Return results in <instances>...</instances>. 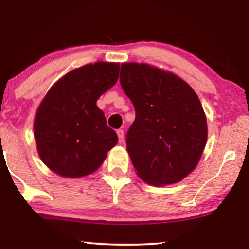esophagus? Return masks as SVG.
<instances>
[{
  "label": "esophagus",
  "instance_id": "34e87169",
  "mask_svg": "<svg viewBox=\"0 0 249 249\" xmlns=\"http://www.w3.org/2000/svg\"><path fill=\"white\" fill-rule=\"evenodd\" d=\"M117 134H118V137H119V142H124V130H122V129H118Z\"/></svg>",
  "mask_w": 249,
  "mask_h": 249
}]
</instances>
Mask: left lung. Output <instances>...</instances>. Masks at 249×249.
Segmentation results:
<instances>
[{
  "mask_svg": "<svg viewBox=\"0 0 249 249\" xmlns=\"http://www.w3.org/2000/svg\"><path fill=\"white\" fill-rule=\"evenodd\" d=\"M120 84L135 107L125 144L139 178L154 186L181 181L196 168L207 138L196 93L176 74L147 64H122Z\"/></svg>",
  "mask_w": 249,
  "mask_h": 249,
  "instance_id": "left-lung-1",
  "label": "left lung"
}]
</instances>
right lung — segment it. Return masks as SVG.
I'll use <instances>...</instances> for the list:
<instances>
[{
  "label": "right lung",
  "instance_id": "right-lung-1",
  "mask_svg": "<svg viewBox=\"0 0 249 249\" xmlns=\"http://www.w3.org/2000/svg\"><path fill=\"white\" fill-rule=\"evenodd\" d=\"M120 67L97 62L70 71L37 110L34 135L42 161L57 175L79 178L96 171L118 136L97 98L117 83Z\"/></svg>",
  "mask_w": 249,
  "mask_h": 249
}]
</instances>
